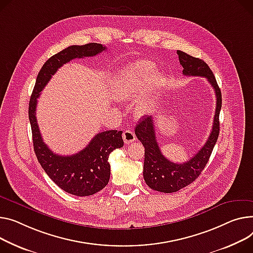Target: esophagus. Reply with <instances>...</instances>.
I'll use <instances>...</instances> for the list:
<instances>
[{
	"instance_id": "34e87169",
	"label": "esophagus",
	"mask_w": 253,
	"mask_h": 253,
	"mask_svg": "<svg viewBox=\"0 0 253 253\" xmlns=\"http://www.w3.org/2000/svg\"><path fill=\"white\" fill-rule=\"evenodd\" d=\"M123 139L126 144H130L131 142L135 140V134H134V132L131 130H126L123 133Z\"/></svg>"
}]
</instances>
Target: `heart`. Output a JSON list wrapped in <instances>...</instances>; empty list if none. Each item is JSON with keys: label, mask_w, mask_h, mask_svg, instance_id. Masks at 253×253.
Returning <instances> with one entry per match:
<instances>
[{"label": "heart", "mask_w": 253, "mask_h": 253, "mask_svg": "<svg viewBox=\"0 0 253 253\" xmlns=\"http://www.w3.org/2000/svg\"><path fill=\"white\" fill-rule=\"evenodd\" d=\"M156 67L147 61H136L120 73L114 83V94L118 99H129L140 95L146 83L149 81V88H159L164 81L162 73H154ZM138 115H144L147 112L145 102H140L136 106Z\"/></svg>", "instance_id": "heart-1"}]
</instances>
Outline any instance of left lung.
Listing matches in <instances>:
<instances>
[{"mask_svg":"<svg viewBox=\"0 0 253 253\" xmlns=\"http://www.w3.org/2000/svg\"><path fill=\"white\" fill-rule=\"evenodd\" d=\"M177 54L180 64L183 67L184 75L205 77L211 83L214 89L216 107L212 129L206 144L193 158L183 164H175L162 154L157 142L153 117L147 115L137 124L135 134L145 148L143 165L144 181L151 189L164 193L176 192L195 181L208 164L220 133L218 116L222 108V93L212 71L204 60L194 58L182 50H177Z\"/></svg>","mask_w":253,"mask_h":253,"instance_id":"obj_1","label":"left lung"}]
</instances>
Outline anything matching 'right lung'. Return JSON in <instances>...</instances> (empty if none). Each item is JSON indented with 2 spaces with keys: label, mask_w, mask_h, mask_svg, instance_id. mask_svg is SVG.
<instances>
[{
  "label": "right lung",
  "mask_w": 253,
  "mask_h": 253,
  "mask_svg": "<svg viewBox=\"0 0 253 253\" xmlns=\"http://www.w3.org/2000/svg\"><path fill=\"white\" fill-rule=\"evenodd\" d=\"M106 46L90 42L84 45H70L50 57L42 67L37 77L28 108L32 131L33 148L38 161L47 176L64 191L76 196H88L107 186L111 174L109 156L116 148L124 145L122 131L99 132L86 147L72 156L54 154L43 142L37 121V104L41 91L64 64L76 58L93 57L106 50Z\"/></svg>",
  "instance_id": "1"
}]
</instances>
